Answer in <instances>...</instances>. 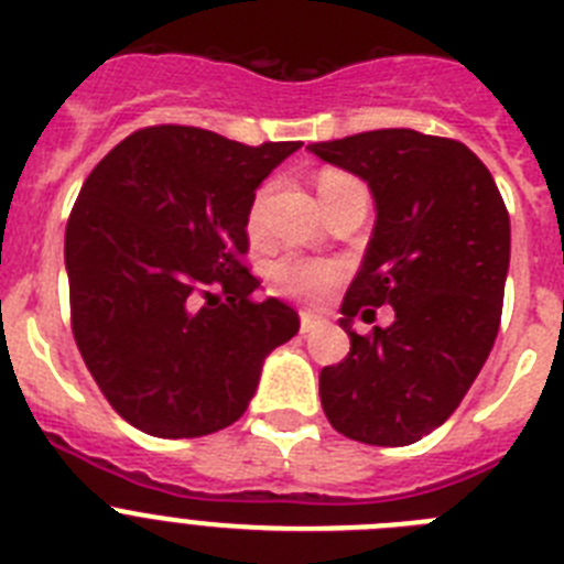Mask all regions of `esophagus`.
I'll return each instance as SVG.
<instances>
[{
    "instance_id": "obj_1",
    "label": "esophagus",
    "mask_w": 564,
    "mask_h": 564,
    "mask_svg": "<svg viewBox=\"0 0 564 564\" xmlns=\"http://www.w3.org/2000/svg\"><path fill=\"white\" fill-rule=\"evenodd\" d=\"M316 325H318L316 313H313V311H302V313H299V330L311 333V330H316Z\"/></svg>"
}]
</instances>
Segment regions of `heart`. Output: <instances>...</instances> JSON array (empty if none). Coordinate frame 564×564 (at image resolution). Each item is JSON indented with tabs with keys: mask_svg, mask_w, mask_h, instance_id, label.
I'll use <instances>...</instances> for the list:
<instances>
[{
	"mask_svg": "<svg viewBox=\"0 0 564 564\" xmlns=\"http://www.w3.org/2000/svg\"><path fill=\"white\" fill-rule=\"evenodd\" d=\"M338 181H352V177L344 172H325L322 174V181H318V188H325ZM265 200H268V188H259L257 197H253L251 203V212H248V226L251 228H259V223H262ZM265 276H268V285H271L276 293H282V296L316 299L322 296V293L330 291L338 279L344 276V271L341 265H336V262L285 253V257H276L273 262H268Z\"/></svg>",
	"mask_w": 564,
	"mask_h": 564,
	"instance_id": "obj_1",
	"label": "heart"
}]
</instances>
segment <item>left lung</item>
Wrapping results in <instances>:
<instances>
[{
  "instance_id": "8db88e82",
  "label": "left lung",
  "mask_w": 564,
  "mask_h": 564,
  "mask_svg": "<svg viewBox=\"0 0 564 564\" xmlns=\"http://www.w3.org/2000/svg\"><path fill=\"white\" fill-rule=\"evenodd\" d=\"M358 174L376 228L341 302L350 352L318 376L327 421L370 446H410L460 406L495 347L511 223L497 183L468 147L415 129L311 143ZM392 304L397 322L367 337L351 318Z\"/></svg>"
}]
</instances>
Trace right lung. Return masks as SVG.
Returning <instances> with one entry per match:
<instances>
[{
  "label": "right lung",
  "instance_id": "1",
  "mask_svg": "<svg viewBox=\"0 0 564 564\" xmlns=\"http://www.w3.org/2000/svg\"><path fill=\"white\" fill-rule=\"evenodd\" d=\"M302 147L138 129L84 181L64 234L73 336L123 421L154 437L231 426L268 352L296 336L242 265L257 186Z\"/></svg>",
  "mask_w": 564,
  "mask_h": 564
}]
</instances>
